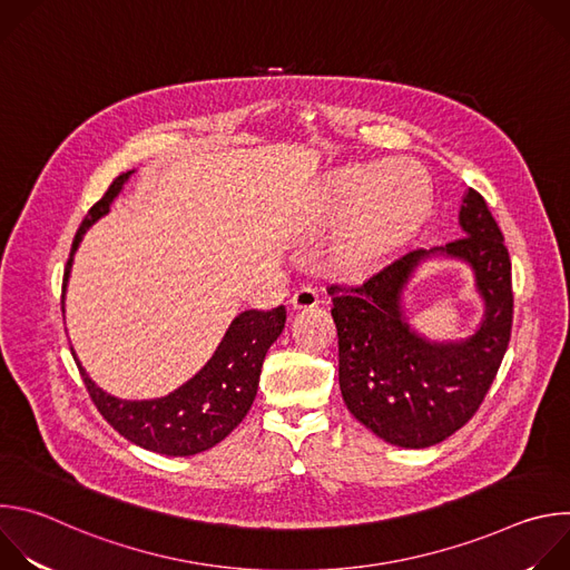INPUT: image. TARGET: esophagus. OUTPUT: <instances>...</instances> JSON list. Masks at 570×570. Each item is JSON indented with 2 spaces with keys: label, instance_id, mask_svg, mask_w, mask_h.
<instances>
[{
  "label": "esophagus",
  "instance_id": "esophagus-1",
  "mask_svg": "<svg viewBox=\"0 0 570 570\" xmlns=\"http://www.w3.org/2000/svg\"><path fill=\"white\" fill-rule=\"evenodd\" d=\"M317 295H315V291L313 288H308V286H302L299 291H295V295L291 297V308L293 311H308V308H313V306H317Z\"/></svg>",
  "mask_w": 570,
  "mask_h": 570
}]
</instances>
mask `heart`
<instances>
[{
	"label": "heart",
	"instance_id": "b5f03b06",
	"mask_svg": "<svg viewBox=\"0 0 570 570\" xmlns=\"http://www.w3.org/2000/svg\"><path fill=\"white\" fill-rule=\"evenodd\" d=\"M330 212H345L330 264L341 277L361 279L415 236L426 212V187L411 167L345 169L332 185Z\"/></svg>",
	"mask_w": 570,
	"mask_h": 570
}]
</instances>
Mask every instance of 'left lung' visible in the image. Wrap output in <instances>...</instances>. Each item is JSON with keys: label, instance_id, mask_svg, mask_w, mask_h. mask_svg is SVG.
<instances>
[{"label": "left lung", "instance_id": "1", "mask_svg": "<svg viewBox=\"0 0 570 570\" xmlns=\"http://www.w3.org/2000/svg\"><path fill=\"white\" fill-rule=\"evenodd\" d=\"M460 238L413 250L358 286L332 284L338 332V381L347 411L381 440L433 446L462 429L492 387L512 336V262L499 223L475 189L460 207ZM433 254L469 263L485 302L479 332L464 342L420 337L402 313V288Z\"/></svg>", "mask_w": 570, "mask_h": 570}]
</instances>
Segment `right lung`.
Here are the masks:
<instances>
[{
  "label": "right lung",
  "instance_id": "1",
  "mask_svg": "<svg viewBox=\"0 0 570 570\" xmlns=\"http://www.w3.org/2000/svg\"><path fill=\"white\" fill-rule=\"evenodd\" d=\"M130 174L132 171L115 178L104 198L92 205L80 223L67 259L65 284L80 238L90 225L110 212L112 200L119 196ZM284 322V306L273 311L250 308L238 313L214 356L194 379L167 396L148 401H126L104 392L80 367L78 358L73 361L99 413L119 435L161 455H196L225 440L248 415L259 387L266 352L279 338Z\"/></svg>",
  "mask_w": 570,
  "mask_h": 570
}]
</instances>
